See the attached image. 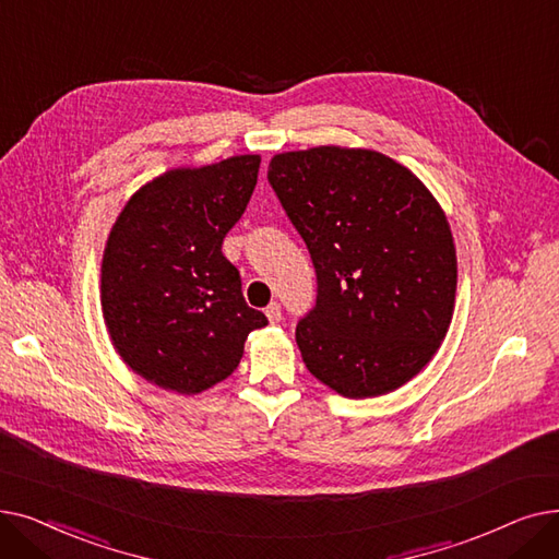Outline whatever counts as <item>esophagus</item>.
<instances>
[{"label":"esophagus","instance_id":"34e87169","mask_svg":"<svg viewBox=\"0 0 559 559\" xmlns=\"http://www.w3.org/2000/svg\"><path fill=\"white\" fill-rule=\"evenodd\" d=\"M265 316H269V321L273 325H277L282 321V307H280V302H271L269 307H265Z\"/></svg>","mask_w":559,"mask_h":559}]
</instances>
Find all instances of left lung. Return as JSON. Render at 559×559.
Instances as JSON below:
<instances>
[{
    "label": "left lung",
    "instance_id": "obj_1",
    "mask_svg": "<svg viewBox=\"0 0 559 559\" xmlns=\"http://www.w3.org/2000/svg\"><path fill=\"white\" fill-rule=\"evenodd\" d=\"M269 181L316 269V307L296 328L309 373L355 401L407 384L455 311L441 204L409 168L361 147L275 154Z\"/></svg>",
    "mask_w": 559,
    "mask_h": 559
}]
</instances>
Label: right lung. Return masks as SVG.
<instances>
[{
    "instance_id": "1",
    "label": "right lung",
    "mask_w": 559,
    "mask_h": 559,
    "mask_svg": "<svg viewBox=\"0 0 559 559\" xmlns=\"http://www.w3.org/2000/svg\"><path fill=\"white\" fill-rule=\"evenodd\" d=\"M259 154L173 168L131 195L102 257V313L143 380L195 395L229 378L269 318L243 300L223 238L257 186Z\"/></svg>"
}]
</instances>
